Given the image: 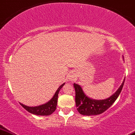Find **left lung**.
Segmentation results:
<instances>
[{
    "label": "left lung",
    "instance_id": "left-lung-1",
    "mask_svg": "<svg viewBox=\"0 0 135 135\" xmlns=\"http://www.w3.org/2000/svg\"><path fill=\"white\" fill-rule=\"evenodd\" d=\"M124 79L122 84L119 87L117 91L108 98L102 100H93L89 98L85 94L82 88L79 85L74 83L75 90V103L76 109L79 113L83 115L90 116L100 115L113 105L123 87Z\"/></svg>",
    "mask_w": 135,
    "mask_h": 135
}]
</instances>
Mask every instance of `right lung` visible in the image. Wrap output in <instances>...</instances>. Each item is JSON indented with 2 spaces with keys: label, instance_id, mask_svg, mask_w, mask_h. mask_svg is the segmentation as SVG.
I'll return each instance as SVG.
<instances>
[{
  "label": "right lung",
  "instance_id": "1",
  "mask_svg": "<svg viewBox=\"0 0 135 135\" xmlns=\"http://www.w3.org/2000/svg\"><path fill=\"white\" fill-rule=\"evenodd\" d=\"M65 85V83H63L62 85L59 86L57 91H56L55 95H54L53 98L51 99L49 102L44 105L37 106V107H28L23 104H20L23 107L25 110L28 111L30 113L34 114L37 115H42V116H48L54 113L56 110L57 105V100H58V95H59V91L60 90L62 86Z\"/></svg>",
  "mask_w": 135,
  "mask_h": 135
}]
</instances>
